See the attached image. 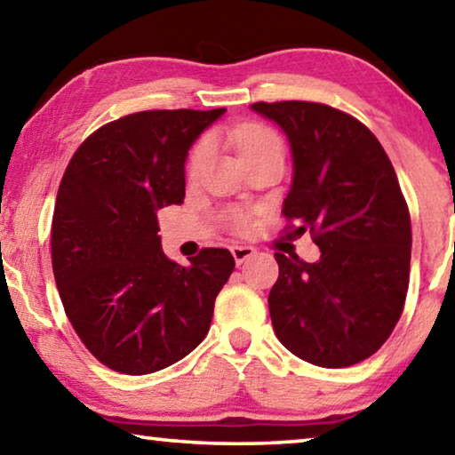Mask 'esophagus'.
Here are the masks:
<instances>
[{
  "label": "esophagus",
  "mask_w": 455,
  "mask_h": 455,
  "mask_svg": "<svg viewBox=\"0 0 455 455\" xmlns=\"http://www.w3.org/2000/svg\"><path fill=\"white\" fill-rule=\"evenodd\" d=\"M230 253H233L235 261L241 265V263L247 261V259L253 257L257 251L253 247H249V244H233V247H230Z\"/></svg>",
  "instance_id": "esophagus-1"
}]
</instances>
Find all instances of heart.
<instances>
[{"mask_svg": "<svg viewBox=\"0 0 455 455\" xmlns=\"http://www.w3.org/2000/svg\"><path fill=\"white\" fill-rule=\"evenodd\" d=\"M230 140L235 141L236 149H239L241 160H243V157L259 154V151H265V149H281L279 137L273 133L271 129H267L263 125H241V127H236V129H233V133H230ZM208 151H211L208 141H202L200 146L194 149V154L190 157V176L200 174L202 165L206 164Z\"/></svg>", "mask_w": 455, "mask_h": 455, "instance_id": "b5f03b06", "label": "heart"}]
</instances>
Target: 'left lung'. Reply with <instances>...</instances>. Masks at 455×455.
<instances>
[{
  "instance_id": "left-lung-1",
  "label": "left lung",
  "mask_w": 455,
  "mask_h": 455,
  "mask_svg": "<svg viewBox=\"0 0 455 455\" xmlns=\"http://www.w3.org/2000/svg\"><path fill=\"white\" fill-rule=\"evenodd\" d=\"M251 109L290 141L283 214L322 253L315 263L275 253L273 330L306 363L356 364L391 336L409 285L411 219L393 164L369 127L334 107L281 100Z\"/></svg>"
}]
</instances>
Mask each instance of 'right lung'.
Returning a JSON list of instances; mask_svg holds the SVG:
<instances>
[{"label": "right lung", "instance_id": "obj_1", "mask_svg": "<svg viewBox=\"0 0 455 455\" xmlns=\"http://www.w3.org/2000/svg\"><path fill=\"white\" fill-rule=\"evenodd\" d=\"M225 111L127 115L86 137L64 172L52 219L56 287L78 338L113 371H162L208 334L235 259L202 249L186 267L170 261L156 212L182 204L192 143Z\"/></svg>", "mask_w": 455, "mask_h": 455}]
</instances>
